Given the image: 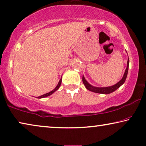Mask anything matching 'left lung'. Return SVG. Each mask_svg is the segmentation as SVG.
Instances as JSON below:
<instances>
[{
	"label": "left lung",
	"instance_id": "1",
	"mask_svg": "<svg viewBox=\"0 0 146 146\" xmlns=\"http://www.w3.org/2000/svg\"><path fill=\"white\" fill-rule=\"evenodd\" d=\"M129 57H128V61H127V68H126V70L125 71V73H124L123 77L122 79L119 80V81L117 82V84H114V85L108 86V87H96L92 85H91L90 84H89L87 80L85 79L84 76H82V82H83V84L84 86L88 89V90L91 91V92H95V93H99V94H110L113 92H114L118 89L119 87L121 85H123L124 82H125L126 79H127V74H128V71H129Z\"/></svg>",
	"mask_w": 146,
	"mask_h": 146
}]
</instances>
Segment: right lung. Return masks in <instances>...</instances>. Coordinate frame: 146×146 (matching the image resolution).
<instances>
[{
	"label": "right lung",
	"instance_id": "right-lung-1",
	"mask_svg": "<svg viewBox=\"0 0 146 146\" xmlns=\"http://www.w3.org/2000/svg\"><path fill=\"white\" fill-rule=\"evenodd\" d=\"M61 84H62V79H61L60 80V81H59V82H58V85L56 86V88H54L53 90H52V91H50V92H48V93H46V94H43V95H41V96H38V97H36V98H43L49 96H50L51 94H53V93H54V92H56V90H58V88H60Z\"/></svg>",
	"mask_w": 146,
	"mask_h": 146
}]
</instances>
